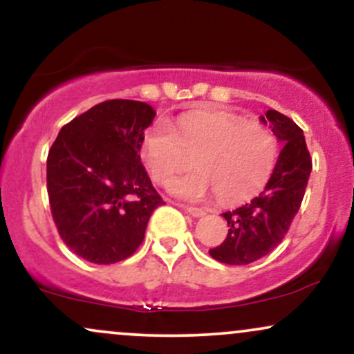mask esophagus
<instances>
[{
	"mask_svg": "<svg viewBox=\"0 0 354 354\" xmlns=\"http://www.w3.org/2000/svg\"><path fill=\"white\" fill-rule=\"evenodd\" d=\"M180 206L186 211V213H189L193 218H201L206 214V211L203 208H194V206H186V205H180Z\"/></svg>",
	"mask_w": 354,
	"mask_h": 354,
	"instance_id": "1",
	"label": "esophagus"
}]
</instances>
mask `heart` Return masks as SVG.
<instances>
[{"label":"heart","mask_w":354,"mask_h":354,"mask_svg":"<svg viewBox=\"0 0 354 354\" xmlns=\"http://www.w3.org/2000/svg\"><path fill=\"white\" fill-rule=\"evenodd\" d=\"M141 154L158 185L168 186L189 171L196 160L200 173L173 185L191 201L206 200L216 191L219 201L238 205L256 196L273 173L278 143L270 128L225 111L183 115L176 129L156 121L145 131Z\"/></svg>","instance_id":"heart-1"}]
</instances>
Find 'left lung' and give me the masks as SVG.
Here are the masks:
<instances>
[{
	"instance_id": "obj_1",
	"label": "left lung",
	"mask_w": 354,
	"mask_h": 354,
	"mask_svg": "<svg viewBox=\"0 0 354 354\" xmlns=\"http://www.w3.org/2000/svg\"><path fill=\"white\" fill-rule=\"evenodd\" d=\"M261 121L270 124L283 149L265 191L241 208L223 213L228 234L209 254L225 265H250L271 253L290 230L310 180L313 165L303 129L274 109H268Z\"/></svg>"
}]
</instances>
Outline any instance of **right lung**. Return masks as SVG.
I'll use <instances>...</instances> for the list:
<instances>
[{
    "mask_svg": "<svg viewBox=\"0 0 354 354\" xmlns=\"http://www.w3.org/2000/svg\"><path fill=\"white\" fill-rule=\"evenodd\" d=\"M156 113L108 100L64 124L46 160L51 214L61 239L96 265L126 259L143 243L163 198L141 163L145 129Z\"/></svg>",
    "mask_w": 354,
    "mask_h": 354,
    "instance_id": "obj_1",
    "label": "right lung"
}]
</instances>
